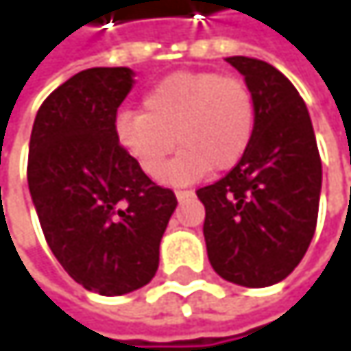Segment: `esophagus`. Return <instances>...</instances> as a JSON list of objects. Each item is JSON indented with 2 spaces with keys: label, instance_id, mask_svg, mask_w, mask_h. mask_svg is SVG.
Here are the masks:
<instances>
[{
  "label": "esophagus",
  "instance_id": "obj_1",
  "mask_svg": "<svg viewBox=\"0 0 351 351\" xmlns=\"http://www.w3.org/2000/svg\"><path fill=\"white\" fill-rule=\"evenodd\" d=\"M193 195H195L193 191H176V199H178L180 203H182V201H186V199H191Z\"/></svg>",
  "mask_w": 351,
  "mask_h": 351
}]
</instances>
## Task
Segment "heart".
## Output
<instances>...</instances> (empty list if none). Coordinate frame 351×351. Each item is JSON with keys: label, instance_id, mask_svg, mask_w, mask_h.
Wrapping results in <instances>:
<instances>
[{"label": "heart", "instance_id": "b5f03b06", "mask_svg": "<svg viewBox=\"0 0 351 351\" xmlns=\"http://www.w3.org/2000/svg\"><path fill=\"white\" fill-rule=\"evenodd\" d=\"M256 117V95L244 79L184 71L156 83L142 99V113L121 111L115 138L150 178L162 176L178 145L181 152L165 178L184 184L207 171L219 175L238 167L252 144Z\"/></svg>", "mask_w": 351, "mask_h": 351}]
</instances>
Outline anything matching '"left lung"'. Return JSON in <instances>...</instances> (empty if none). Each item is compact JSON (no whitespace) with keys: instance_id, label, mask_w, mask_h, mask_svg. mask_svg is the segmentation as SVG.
<instances>
[{"instance_id":"left-lung-1","label":"left lung","mask_w":351,"mask_h":351,"mask_svg":"<svg viewBox=\"0 0 351 351\" xmlns=\"http://www.w3.org/2000/svg\"><path fill=\"white\" fill-rule=\"evenodd\" d=\"M256 95L252 144L226 176L201 186L203 236L213 270L240 287L262 289L287 278L313 240L321 158L305 101L272 64L226 58Z\"/></svg>"}]
</instances>
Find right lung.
<instances>
[{
  "label": "right lung",
  "mask_w": 351,
  "mask_h": 351,
  "mask_svg": "<svg viewBox=\"0 0 351 351\" xmlns=\"http://www.w3.org/2000/svg\"><path fill=\"white\" fill-rule=\"evenodd\" d=\"M125 66H95L54 89L36 113L28 186L52 254L87 291L115 297L148 285L176 207L117 144Z\"/></svg>",
  "instance_id": "right-lung-1"
}]
</instances>
